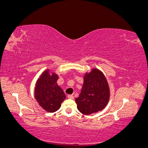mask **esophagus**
Listing matches in <instances>:
<instances>
[{"label": "esophagus", "mask_w": 148, "mask_h": 148, "mask_svg": "<svg viewBox=\"0 0 148 148\" xmlns=\"http://www.w3.org/2000/svg\"><path fill=\"white\" fill-rule=\"evenodd\" d=\"M68 97L69 98V99H73V96L72 95H68Z\"/></svg>", "instance_id": "34e87169"}]
</instances>
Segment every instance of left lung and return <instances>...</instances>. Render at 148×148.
<instances>
[{
    "instance_id": "8db88e82",
    "label": "left lung",
    "mask_w": 148,
    "mask_h": 148,
    "mask_svg": "<svg viewBox=\"0 0 148 148\" xmlns=\"http://www.w3.org/2000/svg\"><path fill=\"white\" fill-rule=\"evenodd\" d=\"M109 88L101 71L94 69L86 74L82 91L75 99L77 109L84 115H89L102 110L109 100Z\"/></svg>"
}]
</instances>
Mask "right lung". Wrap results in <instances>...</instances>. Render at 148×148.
Listing matches in <instances>:
<instances>
[{"mask_svg":"<svg viewBox=\"0 0 148 148\" xmlns=\"http://www.w3.org/2000/svg\"><path fill=\"white\" fill-rule=\"evenodd\" d=\"M58 76L50 75L46 70L38 79L34 90L36 99L42 108L49 112H54L60 109L61 103L65 99L63 90L57 84Z\"/></svg>","mask_w":148,"mask_h":148,"instance_id":"add662e5","label":"right lung"}]
</instances>
